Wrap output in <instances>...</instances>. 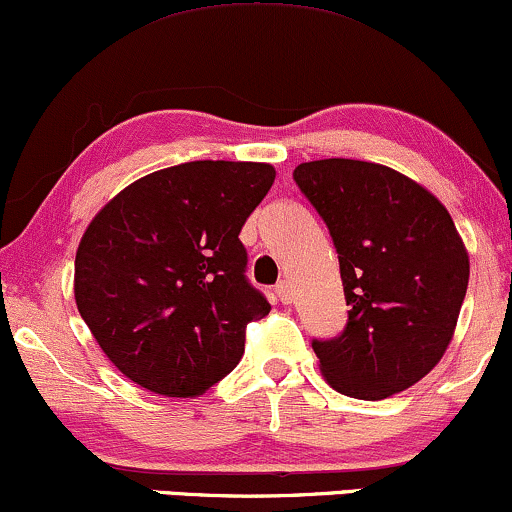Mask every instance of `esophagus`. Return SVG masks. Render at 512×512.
<instances>
[{
    "mask_svg": "<svg viewBox=\"0 0 512 512\" xmlns=\"http://www.w3.org/2000/svg\"><path fill=\"white\" fill-rule=\"evenodd\" d=\"M275 297H278L282 304H292V299H294V290H292L290 282H287V280H280L278 285H275Z\"/></svg>",
    "mask_w": 512,
    "mask_h": 512,
    "instance_id": "obj_1",
    "label": "esophagus"
}]
</instances>
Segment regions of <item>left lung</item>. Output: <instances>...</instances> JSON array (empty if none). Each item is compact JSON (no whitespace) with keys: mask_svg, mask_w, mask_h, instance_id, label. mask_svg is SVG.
Segmentation results:
<instances>
[{"mask_svg":"<svg viewBox=\"0 0 512 512\" xmlns=\"http://www.w3.org/2000/svg\"><path fill=\"white\" fill-rule=\"evenodd\" d=\"M333 237L347 326L314 340L338 393L383 400L414 386L453 340L470 280L455 222L422 184L386 165L328 158L294 170Z\"/></svg>","mask_w":512,"mask_h":512,"instance_id":"1","label":"left lung"}]
</instances>
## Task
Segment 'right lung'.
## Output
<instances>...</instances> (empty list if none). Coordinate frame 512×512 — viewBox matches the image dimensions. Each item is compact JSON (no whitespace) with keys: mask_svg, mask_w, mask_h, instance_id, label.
<instances>
[{"mask_svg":"<svg viewBox=\"0 0 512 512\" xmlns=\"http://www.w3.org/2000/svg\"><path fill=\"white\" fill-rule=\"evenodd\" d=\"M275 182L266 162L196 160L146 174L107 203L76 251L78 314L129 381L194 398L244 354L270 311L246 280V218Z\"/></svg>","mask_w":512,"mask_h":512,"instance_id":"1","label":"right lung"}]
</instances>
